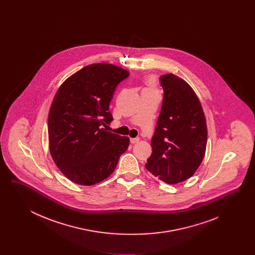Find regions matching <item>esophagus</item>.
<instances>
[{
	"mask_svg": "<svg viewBox=\"0 0 255 255\" xmlns=\"http://www.w3.org/2000/svg\"><path fill=\"white\" fill-rule=\"evenodd\" d=\"M130 141H131L132 144H135V143H137L139 141V138L138 137H133V138L130 139Z\"/></svg>",
	"mask_w": 255,
	"mask_h": 255,
	"instance_id": "esophagus-1",
	"label": "esophagus"
}]
</instances>
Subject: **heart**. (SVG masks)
<instances>
[{"label": "heart", "instance_id": "1", "mask_svg": "<svg viewBox=\"0 0 255 255\" xmlns=\"http://www.w3.org/2000/svg\"><path fill=\"white\" fill-rule=\"evenodd\" d=\"M146 83L147 85L149 86L150 88H152L154 84H155V79L153 77H149L147 80H146Z\"/></svg>", "mask_w": 255, "mask_h": 255}]
</instances>
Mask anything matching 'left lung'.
<instances>
[{
  "label": "left lung",
  "instance_id": "8db88e82",
  "mask_svg": "<svg viewBox=\"0 0 255 255\" xmlns=\"http://www.w3.org/2000/svg\"><path fill=\"white\" fill-rule=\"evenodd\" d=\"M162 106L151 140L152 155L145 167L168 184L194 175L206 154V117L194 90L182 78L167 73L160 76Z\"/></svg>",
  "mask_w": 255,
  "mask_h": 255
}]
</instances>
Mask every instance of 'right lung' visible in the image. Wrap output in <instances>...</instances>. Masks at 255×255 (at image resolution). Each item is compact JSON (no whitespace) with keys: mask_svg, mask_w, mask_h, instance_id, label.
I'll return each instance as SVG.
<instances>
[{"mask_svg":"<svg viewBox=\"0 0 255 255\" xmlns=\"http://www.w3.org/2000/svg\"><path fill=\"white\" fill-rule=\"evenodd\" d=\"M129 72L116 65L86 66L56 92L48 120L51 158L70 181L94 185L107 179L127 150L128 136L108 132L109 104L116 87Z\"/></svg>","mask_w":255,"mask_h":255,"instance_id":"obj_1","label":"right lung"}]
</instances>
